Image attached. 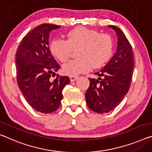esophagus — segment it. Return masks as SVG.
Segmentation results:
<instances>
[{
  "label": "esophagus",
  "mask_w": 152,
  "mask_h": 152,
  "mask_svg": "<svg viewBox=\"0 0 152 152\" xmlns=\"http://www.w3.org/2000/svg\"><path fill=\"white\" fill-rule=\"evenodd\" d=\"M78 77L76 76H69V79H70L71 82L76 81L77 79H78Z\"/></svg>",
  "instance_id": "obj_1"
}]
</instances>
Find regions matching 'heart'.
Segmentation results:
<instances>
[{
	"label": "heart",
	"instance_id": "1",
	"mask_svg": "<svg viewBox=\"0 0 152 152\" xmlns=\"http://www.w3.org/2000/svg\"><path fill=\"white\" fill-rule=\"evenodd\" d=\"M112 40L106 34L85 27H78L69 31L67 40L55 38L50 45V52L61 62H66L70 57L72 50H77L78 59L72 60L63 66L64 74L76 76L99 68L110 58L112 53Z\"/></svg>",
	"mask_w": 152,
	"mask_h": 152
}]
</instances>
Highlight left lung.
<instances>
[{
	"mask_svg": "<svg viewBox=\"0 0 152 152\" xmlns=\"http://www.w3.org/2000/svg\"><path fill=\"white\" fill-rule=\"evenodd\" d=\"M118 37L116 52L100 71L97 79L89 78L85 97L90 109L98 114L108 113L119 105L129 90L134 69L131 45L119 28L108 26Z\"/></svg>",
	"mask_w": 152,
	"mask_h": 152,
	"instance_id": "obj_1",
	"label": "left lung"
}]
</instances>
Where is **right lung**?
<instances>
[{
	"label": "right lung",
	"instance_id": "obj_1",
	"mask_svg": "<svg viewBox=\"0 0 152 152\" xmlns=\"http://www.w3.org/2000/svg\"><path fill=\"white\" fill-rule=\"evenodd\" d=\"M60 26L43 23L33 29L21 40L17 50V81L24 98L38 112L49 114L61 105L64 88L69 83L67 76H55L60 68L49 47L52 30Z\"/></svg>",
	"mask_w": 152,
	"mask_h": 152
}]
</instances>
